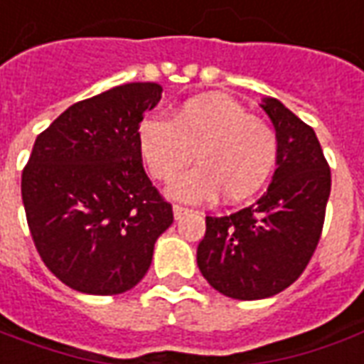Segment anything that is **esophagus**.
Here are the masks:
<instances>
[{
    "label": "esophagus",
    "instance_id": "esophagus-1",
    "mask_svg": "<svg viewBox=\"0 0 364 364\" xmlns=\"http://www.w3.org/2000/svg\"><path fill=\"white\" fill-rule=\"evenodd\" d=\"M172 211H174V219H180L182 215H186L190 210H188V208H184V205H178V203H176V205L172 208Z\"/></svg>",
    "mask_w": 364,
    "mask_h": 364
}]
</instances>
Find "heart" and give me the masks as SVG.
<instances>
[{
	"label": "heart",
	"mask_w": 364,
	"mask_h": 364,
	"mask_svg": "<svg viewBox=\"0 0 364 364\" xmlns=\"http://www.w3.org/2000/svg\"><path fill=\"white\" fill-rule=\"evenodd\" d=\"M136 136L151 176L166 184L186 170L194 154L198 168L170 190L186 202H203L218 192L223 202H243L267 184L278 159L274 129L221 94L190 97L170 121L145 117Z\"/></svg>",
	"instance_id": "b5f03b06"
}]
</instances>
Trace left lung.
Segmentation results:
<instances>
[{
  "instance_id": "left-lung-1",
  "label": "left lung",
  "mask_w": 364,
  "mask_h": 364,
  "mask_svg": "<svg viewBox=\"0 0 364 364\" xmlns=\"http://www.w3.org/2000/svg\"><path fill=\"white\" fill-rule=\"evenodd\" d=\"M278 136V168L267 194L231 215H208L198 267L218 292L260 300L298 280L316 251L331 192V170L314 129L267 97Z\"/></svg>"
}]
</instances>
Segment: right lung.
Masks as SVG:
<instances>
[{"label": "right lung", "mask_w": 364, "mask_h": 364, "mask_svg": "<svg viewBox=\"0 0 364 364\" xmlns=\"http://www.w3.org/2000/svg\"><path fill=\"white\" fill-rule=\"evenodd\" d=\"M161 95L154 82L112 87L70 105L33 145L21 176L31 237L46 269L72 290H131L174 221L136 136Z\"/></svg>", "instance_id": "obj_1"}]
</instances>
